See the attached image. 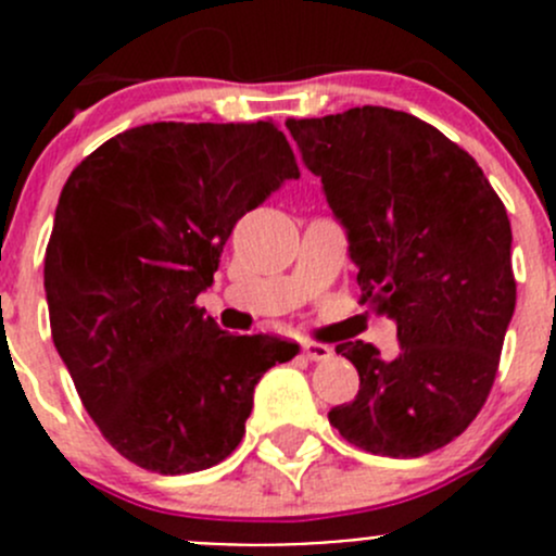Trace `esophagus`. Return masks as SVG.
<instances>
[{
	"instance_id": "34e87169",
	"label": "esophagus",
	"mask_w": 556,
	"mask_h": 556,
	"mask_svg": "<svg viewBox=\"0 0 556 556\" xmlns=\"http://www.w3.org/2000/svg\"><path fill=\"white\" fill-rule=\"evenodd\" d=\"M304 357L314 363L330 361V357H333V346L319 344V341H304Z\"/></svg>"
}]
</instances>
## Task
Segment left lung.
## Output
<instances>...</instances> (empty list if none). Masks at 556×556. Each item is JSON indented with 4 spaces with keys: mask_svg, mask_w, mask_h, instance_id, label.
<instances>
[{
    "mask_svg": "<svg viewBox=\"0 0 556 556\" xmlns=\"http://www.w3.org/2000/svg\"><path fill=\"white\" fill-rule=\"evenodd\" d=\"M285 126L346 228L363 304L395 319L401 344L392 361L363 341L336 346L361 390L330 425L382 457L441 450L484 406L517 306L506 206L459 144L408 112Z\"/></svg>",
    "mask_w": 556,
    "mask_h": 556,
    "instance_id": "obj_1",
    "label": "left lung"
}]
</instances>
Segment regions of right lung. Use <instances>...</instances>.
<instances>
[{
	"mask_svg": "<svg viewBox=\"0 0 556 556\" xmlns=\"http://www.w3.org/2000/svg\"><path fill=\"white\" fill-rule=\"evenodd\" d=\"M299 174L271 121L148 123L66 179L45 250L50 333L86 412L139 468L226 459L255 384L299 355L293 341L226 333L195 306L239 217Z\"/></svg>",
	"mask_w": 556,
	"mask_h": 556,
	"instance_id": "add662e5",
	"label": "right lung"
}]
</instances>
